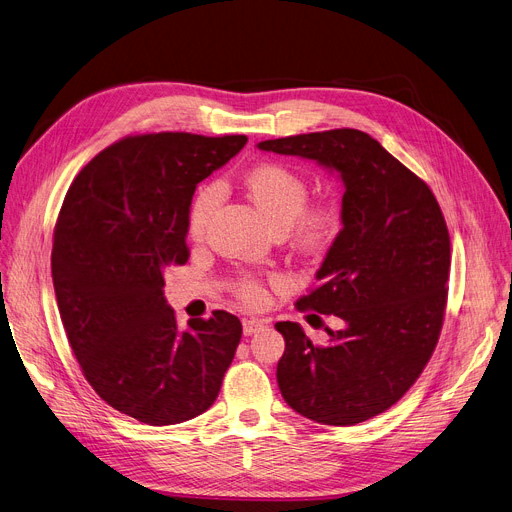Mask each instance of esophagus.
<instances>
[{
  "label": "esophagus",
  "instance_id": "obj_1",
  "mask_svg": "<svg viewBox=\"0 0 512 512\" xmlns=\"http://www.w3.org/2000/svg\"><path fill=\"white\" fill-rule=\"evenodd\" d=\"M265 327V321H259V319H243V331L245 335H253L257 333L259 329Z\"/></svg>",
  "mask_w": 512,
  "mask_h": 512
}]
</instances>
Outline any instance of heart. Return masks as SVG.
<instances>
[{
    "label": "heart",
    "instance_id": "1",
    "mask_svg": "<svg viewBox=\"0 0 512 512\" xmlns=\"http://www.w3.org/2000/svg\"><path fill=\"white\" fill-rule=\"evenodd\" d=\"M247 195L255 208L276 230H286L294 249L306 255H315L327 249L342 230V210L333 199H319L306 203L311 185L298 170L265 162L247 170L243 179ZM220 201L218 185H201L187 212V230L193 238L206 234L212 216ZM236 298L247 306H261L267 298L265 284L255 276H243L234 284Z\"/></svg>",
    "mask_w": 512,
    "mask_h": 512
}]
</instances>
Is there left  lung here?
Here are the masks:
<instances>
[{"label":"left lung","instance_id":"obj_1","mask_svg":"<svg viewBox=\"0 0 512 512\" xmlns=\"http://www.w3.org/2000/svg\"><path fill=\"white\" fill-rule=\"evenodd\" d=\"M261 150L302 156L337 170L346 185L342 222L319 286L298 311L333 315L327 344L292 321L278 362L282 397L300 416L354 426L383 414L428 364L447 309L451 238L430 187L358 129L267 140ZM317 317V315H313Z\"/></svg>","mask_w":512,"mask_h":512}]
</instances>
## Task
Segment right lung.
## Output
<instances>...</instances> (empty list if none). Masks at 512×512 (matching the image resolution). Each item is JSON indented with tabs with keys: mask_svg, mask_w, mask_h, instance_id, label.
<instances>
[{
	"mask_svg": "<svg viewBox=\"0 0 512 512\" xmlns=\"http://www.w3.org/2000/svg\"><path fill=\"white\" fill-rule=\"evenodd\" d=\"M245 135H127L96 154L67 189L53 232L59 315L90 387L150 426L203 414L216 401L243 325L226 311L177 325L164 269L185 265L197 183Z\"/></svg>",
	"mask_w": 512,
	"mask_h": 512,
	"instance_id": "obj_1",
	"label": "right lung"
}]
</instances>
